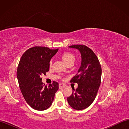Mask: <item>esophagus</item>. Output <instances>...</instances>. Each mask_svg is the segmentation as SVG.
<instances>
[{
	"mask_svg": "<svg viewBox=\"0 0 129 129\" xmlns=\"http://www.w3.org/2000/svg\"><path fill=\"white\" fill-rule=\"evenodd\" d=\"M59 86H60V87H61V88H65V87H67V85L65 84L61 83L59 84Z\"/></svg>",
	"mask_w": 129,
	"mask_h": 129,
	"instance_id": "1",
	"label": "esophagus"
}]
</instances>
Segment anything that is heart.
<instances>
[{"instance_id":"obj_1","label":"heart","mask_w":129,"mask_h":129,"mask_svg":"<svg viewBox=\"0 0 129 129\" xmlns=\"http://www.w3.org/2000/svg\"><path fill=\"white\" fill-rule=\"evenodd\" d=\"M61 59L65 64H68L70 62H74L75 61V56L72 54L65 52L61 55ZM51 65V61L50 62V65Z\"/></svg>"}]
</instances>
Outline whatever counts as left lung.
<instances>
[{
  "mask_svg": "<svg viewBox=\"0 0 129 129\" xmlns=\"http://www.w3.org/2000/svg\"><path fill=\"white\" fill-rule=\"evenodd\" d=\"M69 48L78 49L81 55V66L78 73L70 80L77 83L78 88L68 97L72 108L81 110L92 103L101 83V67L97 56L91 49L84 45H74Z\"/></svg>",
  "mask_w": 129,
  "mask_h": 129,
  "instance_id": "8db88e82",
  "label": "left lung"
}]
</instances>
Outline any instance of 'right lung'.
I'll use <instances>...</instances> for the list:
<instances>
[{
    "instance_id": "obj_1",
    "label": "right lung",
    "mask_w": 129,
    "mask_h": 129,
    "mask_svg": "<svg viewBox=\"0 0 129 129\" xmlns=\"http://www.w3.org/2000/svg\"><path fill=\"white\" fill-rule=\"evenodd\" d=\"M57 50L58 49L34 46L23 54L19 61L16 73L19 87L26 102L35 110L48 109L59 89L57 82L53 81L47 86L40 78L49 70L50 59Z\"/></svg>"
}]
</instances>
